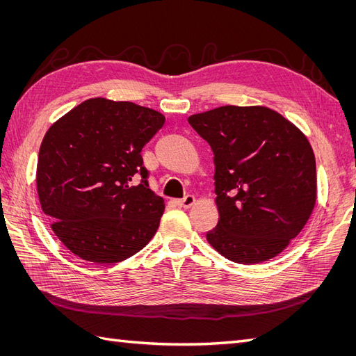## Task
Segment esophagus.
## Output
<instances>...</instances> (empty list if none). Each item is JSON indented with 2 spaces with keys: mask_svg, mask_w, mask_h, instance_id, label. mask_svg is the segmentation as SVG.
I'll return each mask as SVG.
<instances>
[{
  "mask_svg": "<svg viewBox=\"0 0 356 356\" xmlns=\"http://www.w3.org/2000/svg\"><path fill=\"white\" fill-rule=\"evenodd\" d=\"M195 202H196L195 196L187 195L186 197L177 200V204H178V207H181V208H190V207H193V204H195Z\"/></svg>",
  "mask_w": 356,
  "mask_h": 356,
  "instance_id": "obj_1",
  "label": "esophagus"
}]
</instances>
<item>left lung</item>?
<instances>
[{
    "label": "left lung",
    "mask_w": 356,
    "mask_h": 356,
    "mask_svg": "<svg viewBox=\"0 0 356 356\" xmlns=\"http://www.w3.org/2000/svg\"><path fill=\"white\" fill-rule=\"evenodd\" d=\"M211 145L220 220L213 250L239 264L281 254L316 202V161L307 138L267 106L224 105L188 117Z\"/></svg>",
    "instance_id": "8db88e82"
}]
</instances>
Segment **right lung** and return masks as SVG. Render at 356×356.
Segmentation results:
<instances>
[{"label": "right lung", "mask_w": 356, "mask_h": 356, "mask_svg": "<svg viewBox=\"0 0 356 356\" xmlns=\"http://www.w3.org/2000/svg\"><path fill=\"white\" fill-rule=\"evenodd\" d=\"M163 123L147 106L92 98L49 127L38 153V199L72 254L114 264L152 241L165 200L148 187L141 152Z\"/></svg>", "instance_id": "right-lung-1"}]
</instances>
